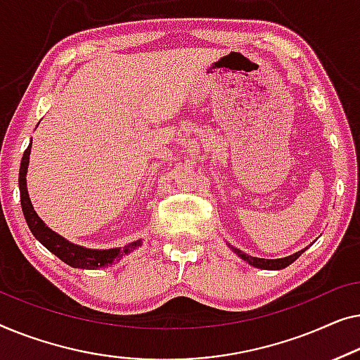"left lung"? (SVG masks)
<instances>
[{
    "mask_svg": "<svg viewBox=\"0 0 360 360\" xmlns=\"http://www.w3.org/2000/svg\"><path fill=\"white\" fill-rule=\"evenodd\" d=\"M229 248H231V251L235 252V255L240 256L243 261H246L250 266L257 267V269H264V271H281V269H285L287 266H290L293 261L298 259V257L302 256V252H305L308 250V248H303L302 251L293 252V255L285 256V257H279V259H264V257L248 256L246 252H243L241 250H238V248L231 246V245H229Z\"/></svg>",
    "mask_w": 360,
    "mask_h": 360,
    "instance_id": "obj_1",
    "label": "left lung"
}]
</instances>
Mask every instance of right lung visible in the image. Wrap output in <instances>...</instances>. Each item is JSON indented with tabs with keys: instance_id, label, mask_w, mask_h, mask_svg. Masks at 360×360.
<instances>
[{
	"instance_id": "1",
	"label": "right lung",
	"mask_w": 360,
	"mask_h": 360,
	"mask_svg": "<svg viewBox=\"0 0 360 360\" xmlns=\"http://www.w3.org/2000/svg\"><path fill=\"white\" fill-rule=\"evenodd\" d=\"M30 145L27 150L24 151L21 160V168H19V192H21V207L24 219L27 221L29 230L32 231L35 240H39L40 245H44L50 252H53L58 259H62L65 264L77 267V269H99V267L110 266L112 262L119 261L120 257L129 255L136 248L141 246V240H136L134 243H129L122 248H110V250H91V248H84L75 243L68 241L58 233H55L52 229H49L44 224V220L37 215L34 210L32 202H30L29 192H27V168H29V156H30Z\"/></svg>"
}]
</instances>
